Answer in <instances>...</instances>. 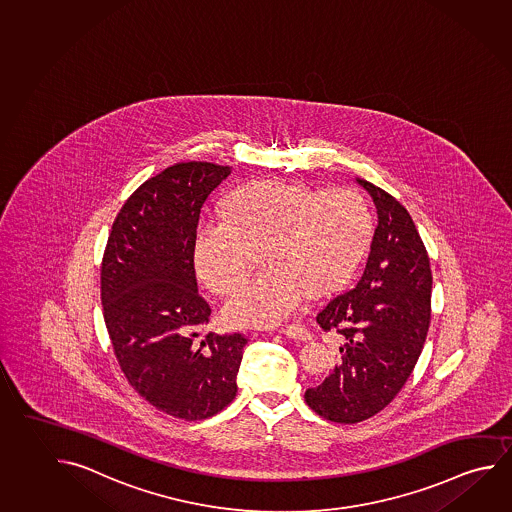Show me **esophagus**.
I'll list each match as a JSON object with an SVG mask.
<instances>
[{"label": "esophagus", "mask_w": 512, "mask_h": 512, "mask_svg": "<svg viewBox=\"0 0 512 512\" xmlns=\"http://www.w3.org/2000/svg\"><path fill=\"white\" fill-rule=\"evenodd\" d=\"M281 333H285L286 337L297 340V342H308L312 340L310 331L306 330L301 324H292V326H286L285 330H281Z\"/></svg>", "instance_id": "obj_1"}]
</instances>
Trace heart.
<instances>
[{
  "mask_svg": "<svg viewBox=\"0 0 512 512\" xmlns=\"http://www.w3.org/2000/svg\"><path fill=\"white\" fill-rule=\"evenodd\" d=\"M227 215L202 218L193 238L197 276L224 292L243 274L254 247L265 243L267 269L238 279L224 299L234 326H276L310 294L346 283L371 240V215L349 188L312 190L304 184L258 181L231 193Z\"/></svg>",
  "mask_w": 512,
  "mask_h": 512,
  "instance_id": "obj_1",
  "label": "heart"
}]
</instances>
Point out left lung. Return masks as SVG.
<instances>
[{"instance_id":"1","label":"left lung","mask_w":512,"mask_h":512,"mask_svg":"<svg viewBox=\"0 0 512 512\" xmlns=\"http://www.w3.org/2000/svg\"><path fill=\"white\" fill-rule=\"evenodd\" d=\"M376 206L378 226L364 274L317 315L344 344L330 376L304 392L319 416L353 425L387 407L414 371L430 326L432 270L414 220L373 182L356 179Z\"/></svg>"}]
</instances>
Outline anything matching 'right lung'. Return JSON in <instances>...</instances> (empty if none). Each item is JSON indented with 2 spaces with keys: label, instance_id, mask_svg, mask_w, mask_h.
Listing matches in <instances>:
<instances>
[{
  "label": "right lung",
  "instance_id": "right-lung-1",
  "mask_svg": "<svg viewBox=\"0 0 512 512\" xmlns=\"http://www.w3.org/2000/svg\"><path fill=\"white\" fill-rule=\"evenodd\" d=\"M231 166H168L130 195L102 261V304L125 378L152 407L184 421L215 416L236 396L247 338L199 331L211 308L200 297L193 238L200 208Z\"/></svg>",
  "mask_w": 512,
  "mask_h": 512
}]
</instances>
